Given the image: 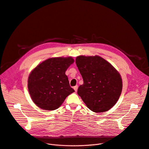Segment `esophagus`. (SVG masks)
I'll return each instance as SVG.
<instances>
[{"instance_id": "esophagus-1", "label": "esophagus", "mask_w": 149, "mask_h": 149, "mask_svg": "<svg viewBox=\"0 0 149 149\" xmlns=\"http://www.w3.org/2000/svg\"><path fill=\"white\" fill-rule=\"evenodd\" d=\"M78 86H75L74 87V90H75V92H77V90H78Z\"/></svg>"}]
</instances>
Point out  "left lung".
Masks as SVG:
<instances>
[{"label":"left lung","mask_w":149,"mask_h":149,"mask_svg":"<svg viewBox=\"0 0 149 149\" xmlns=\"http://www.w3.org/2000/svg\"><path fill=\"white\" fill-rule=\"evenodd\" d=\"M75 62L84 81L78 87V95L94 112L109 110L121 93L123 84L120 74L99 56H79Z\"/></svg>","instance_id":"obj_1"}]
</instances>
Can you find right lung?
Returning <instances> with one entry per match:
<instances>
[{
	"mask_svg": "<svg viewBox=\"0 0 149 149\" xmlns=\"http://www.w3.org/2000/svg\"><path fill=\"white\" fill-rule=\"evenodd\" d=\"M73 62L71 57L49 58L31 72L28 87L31 97L38 107L45 110H56L75 91L65 75Z\"/></svg>",
	"mask_w": 149,
	"mask_h": 149,
	"instance_id": "obj_1",
	"label": "right lung"
}]
</instances>
